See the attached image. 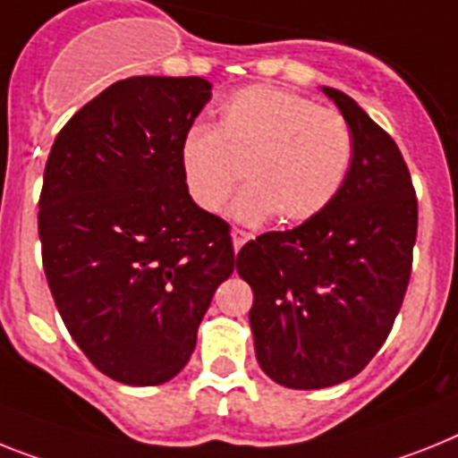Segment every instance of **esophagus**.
Wrapping results in <instances>:
<instances>
[{
  "instance_id": "34e87169",
  "label": "esophagus",
  "mask_w": 458,
  "mask_h": 458,
  "mask_svg": "<svg viewBox=\"0 0 458 458\" xmlns=\"http://www.w3.org/2000/svg\"><path fill=\"white\" fill-rule=\"evenodd\" d=\"M230 235H233V247H235V251H240L242 244H244V242L251 237L247 230H240V228H233V233H230Z\"/></svg>"
}]
</instances>
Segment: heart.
<instances>
[{
	"label": "heart",
	"instance_id": "heart-1",
	"mask_svg": "<svg viewBox=\"0 0 458 458\" xmlns=\"http://www.w3.org/2000/svg\"><path fill=\"white\" fill-rule=\"evenodd\" d=\"M352 128L335 109L270 86L237 92L216 130L193 128L182 141V172L199 209L216 214L242 182L235 216L282 225L318 216L352 163Z\"/></svg>",
	"mask_w": 458,
	"mask_h": 458
}]
</instances>
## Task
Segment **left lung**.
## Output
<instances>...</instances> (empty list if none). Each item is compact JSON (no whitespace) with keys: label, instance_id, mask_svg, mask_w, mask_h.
<instances>
[{"label":"left lung","instance_id":"obj_1","mask_svg":"<svg viewBox=\"0 0 458 458\" xmlns=\"http://www.w3.org/2000/svg\"><path fill=\"white\" fill-rule=\"evenodd\" d=\"M324 92L352 128L340 191L318 216L237 253L253 291L256 359L288 389L335 386L370 363L401 312L417 240V193L401 148L349 95Z\"/></svg>","mask_w":458,"mask_h":458}]
</instances>
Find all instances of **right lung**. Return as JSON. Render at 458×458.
Segmentation results:
<instances>
[{
	"label": "right lung",
	"mask_w": 458,
	"mask_h": 458,
	"mask_svg": "<svg viewBox=\"0 0 458 458\" xmlns=\"http://www.w3.org/2000/svg\"><path fill=\"white\" fill-rule=\"evenodd\" d=\"M209 99L199 76L116 81L69 118L46 160L53 301L92 366L130 386L182 372L235 270L230 225L195 205L182 172V141Z\"/></svg>",
	"instance_id": "right-lung-1"
}]
</instances>
